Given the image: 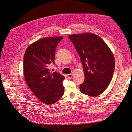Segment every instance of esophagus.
<instances>
[{"mask_svg":"<svg viewBox=\"0 0 132 132\" xmlns=\"http://www.w3.org/2000/svg\"><path fill=\"white\" fill-rule=\"evenodd\" d=\"M72 76H73V73H71V74H68L67 75V77H68V79H71Z\"/></svg>","mask_w":132,"mask_h":132,"instance_id":"1","label":"esophagus"}]
</instances>
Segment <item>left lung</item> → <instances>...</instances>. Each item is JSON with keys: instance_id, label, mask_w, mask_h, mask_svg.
Listing matches in <instances>:
<instances>
[{"instance_id": "1", "label": "left lung", "mask_w": 132, "mask_h": 132, "mask_svg": "<svg viewBox=\"0 0 132 132\" xmlns=\"http://www.w3.org/2000/svg\"><path fill=\"white\" fill-rule=\"evenodd\" d=\"M82 63L84 82L80 85L81 93L96 96L103 93L111 81L115 69L114 55L98 36L89 32L71 35Z\"/></svg>"}]
</instances>
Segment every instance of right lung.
Returning <instances> with one entry per match:
<instances>
[{
  "mask_svg": "<svg viewBox=\"0 0 132 132\" xmlns=\"http://www.w3.org/2000/svg\"><path fill=\"white\" fill-rule=\"evenodd\" d=\"M62 37H47L29 45L23 56V73L29 89L45 104H52L64 94L62 82L64 77L59 73H52L48 69L51 63L54 64L56 47Z\"/></svg>",
  "mask_w": 132,
  "mask_h": 132,
  "instance_id": "right-lung-1",
  "label": "right lung"
}]
</instances>
